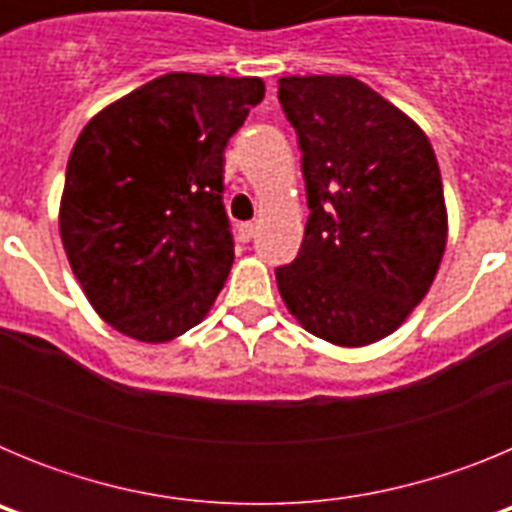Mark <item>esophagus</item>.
<instances>
[{
    "label": "esophagus",
    "mask_w": 512,
    "mask_h": 512,
    "mask_svg": "<svg viewBox=\"0 0 512 512\" xmlns=\"http://www.w3.org/2000/svg\"><path fill=\"white\" fill-rule=\"evenodd\" d=\"M238 233H241V241H251L253 233H256V223H241Z\"/></svg>",
    "instance_id": "1"
}]
</instances>
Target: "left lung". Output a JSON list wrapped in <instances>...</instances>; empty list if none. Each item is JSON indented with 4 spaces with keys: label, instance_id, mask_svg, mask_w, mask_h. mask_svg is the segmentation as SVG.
<instances>
[{
    "label": "left lung",
    "instance_id": "left-lung-1",
    "mask_svg": "<svg viewBox=\"0 0 512 512\" xmlns=\"http://www.w3.org/2000/svg\"><path fill=\"white\" fill-rule=\"evenodd\" d=\"M310 217L277 269L287 310L312 336L369 346L405 323L436 279L449 220L431 140L354 76H282Z\"/></svg>",
    "mask_w": 512,
    "mask_h": 512
}]
</instances>
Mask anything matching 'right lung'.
<instances>
[{
    "instance_id": "right-lung-1",
    "label": "right lung",
    "mask_w": 512,
    "mask_h": 512,
    "mask_svg": "<svg viewBox=\"0 0 512 512\" xmlns=\"http://www.w3.org/2000/svg\"><path fill=\"white\" fill-rule=\"evenodd\" d=\"M261 99L259 76L166 74L81 130L58 228L104 323L164 343L210 312L235 259L223 153Z\"/></svg>"
}]
</instances>
